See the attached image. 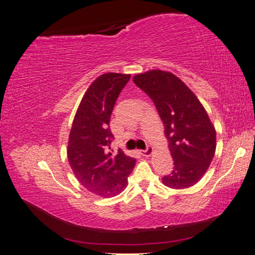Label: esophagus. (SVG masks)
Returning a JSON list of instances; mask_svg holds the SVG:
<instances>
[{
  "label": "esophagus",
  "instance_id": "1",
  "mask_svg": "<svg viewBox=\"0 0 255 255\" xmlns=\"http://www.w3.org/2000/svg\"><path fill=\"white\" fill-rule=\"evenodd\" d=\"M153 152V148L151 145H146L145 150H140V154H142L143 156H150Z\"/></svg>",
  "mask_w": 255,
  "mask_h": 255
}]
</instances>
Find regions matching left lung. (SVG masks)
<instances>
[{
    "instance_id": "8db88e82",
    "label": "left lung",
    "mask_w": 255,
    "mask_h": 255,
    "mask_svg": "<svg viewBox=\"0 0 255 255\" xmlns=\"http://www.w3.org/2000/svg\"><path fill=\"white\" fill-rule=\"evenodd\" d=\"M133 82L151 98L164 123L174 167L163 183L174 189L192 186L206 172L216 150V130L204 107L170 72L151 70L135 75Z\"/></svg>"
}]
</instances>
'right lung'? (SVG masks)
<instances>
[{
  "mask_svg": "<svg viewBox=\"0 0 255 255\" xmlns=\"http://www.w3.org/2000/svg\"><path fill=\"white\" fill-rule=\"evenodd\" d=\"M130 79L129 74L105 73L94 81L80 103L68 142V160L83 186L101 197L119 195L136 159L121 149L114 153L110 128L116 101Z\"/></svg>",
  "mask_w": 255,
  "mask_h": 255,
  "instance_id": "obj_1",
  "label": "right lung"
}]
</instances>
